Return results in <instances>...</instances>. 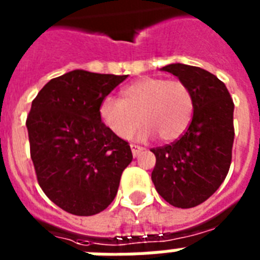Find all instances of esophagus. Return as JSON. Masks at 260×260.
Returning a JSON list of instances; mask_svg holds the SVG:
<instances>
[{
	"label": "esophagus",
	"instance_id": "obj_1",
	"mask_svg": "<svg viewBox=\"0 0 260 260\" xmlns=\"http://www.w3.org/2000/svg\"><path fill=\"white\" fill-rule=\"evenodd\" d=\"M131 150H132V155H134V156H138V155L143 151V147L136 146V144H131Z\"/></svg>",
	"mask_w": 260,
	"mask_h": 260
}]
</instances>
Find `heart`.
Returning a JSON list of instances; mask_svg holds the SVG:
<instances>
[{"label": "heart", "instance_id": "b5f03b06", "mask_svg": "<svg viewBox=\"0 0 260 260\" xmlns=\"http://www.w3.org/2000/svg\"><path fill=\"white\" fill-rule=\"evenodd\" d=\"M121 97H106L100 105L104 124L121 139H129L143 121V139L156 135L162 142H173L183 135L193 117L191 90L178 79L143 77L124 87Z\"/></svg>", "mask_w": 260, "mask_h": 260}]
</instances>
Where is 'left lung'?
I'll return each instance as SVG.
<instances>
[{
	"instance_id": "obj_1",
	"label": "left lung",
	"mask_w": 260,
	"mask_h": 260,
	"mask_svg": "<svg viewBox=\"0 0 260 260\" xmlns=\"http://www.w3.org/2000/svg\"><path fill=\"white\" fill-rule=\"evenodd\" d=\"M185 82L194 101L193 118L181 138L152 148L155 189L175 208H194L220 187L230 171L234 146V101L209 71L173 63L162 67Z\"/></svg>"
}]
</instances>
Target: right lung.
Returning a JSON list of instances; mask_svg holds the SVG:
<instances>
[{
    "label": "right lung",
    "instance_id": "right-lung-1",
    "mask_svg": "<svg viewBox=\"0 0 260 260\" xmlns=\"http://www.w3.org/2000/svg\"><path fill=\"white\" fill-rule=\"evenodd\" d=\"M126 77L70 71L51 79L32 101L26 128L38 182L69 213L106 209L132 162L129 144L100 117L102 100Z\"/></svg>",
    "mask_w": 260,
    "mask_h": 260
}]
</instances>
